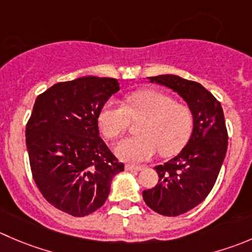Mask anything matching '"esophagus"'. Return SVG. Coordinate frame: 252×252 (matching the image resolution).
Wrapping results in <instances>:
<instances>
[{
    "mask_svg": "<svg viewBox=\"0 0 252 252\" xmlns=\"http://www.w3.org/2000/svg\"><path fill=\"white\" fill-rule=\"evenodd\" d=\"M126 170L128 171H140L143 170V166H138V165H126Z\"/></svg>",
    "mask_w": 252,
    "mask_h": 252,
    "instance_id": "1",
    "label": "esophagus"
}]
</instances>
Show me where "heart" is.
<instances>
[{
  "instance_id": "obj_1",
  "label": "heart",
  "mask_w": 252,
  "mask_h": 252,
  "mask_svg": "<svg viewBox=\"0 0 252 252\" xmlns=\"http://www.w3.org/2000/svg\"><path fill=\"white\" fill-rule=\"evenodd\" d=\"M138 122L135 133L116 146V153L129 162H143L155 155L177 154L191 138L194 118L192 109L176 102L172 96L155 90H139L124 97L123 104L109 99L98 113L103 135L116 140L128 129L130 121Z\"/></svg>"
}]
</instances>
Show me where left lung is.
<instances>
[{
	"mask_svg": "<svg viewBox=\"0 0 252 252\" xmlns=\"http://www.w3.org/2000/svg\"><path fill=\"white\" fill-rule=\"evenodd\" d=\"M177 92L192 109L193 131L177 156L156 166L158 183L143 198L154 212L176 217L191 211L212 191L228 149V130L218 99L201 84L176 75L149 77Z\"/></svg>",
	"mask_w": 252,
	"mask_h": 252,
	"instance_id": "obj_1",
	"label": "left lung"
}]
</instances>
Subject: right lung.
Instances as JSON below:
<instances>
[{"label":"right lung","instance_id":"1","mask_svg":"<svg viewBox=\"0 0 252 252\" xmlns=\"http://www.w3.org/2000/svg\"><path fill=\"white\" fill-rule=\"evenodd\" d=\"M119 91L111 77L58 82L39 94L26 126L33 180L59 211L85 217L103 206L111 181L124 170L99 136L98 113Z\"/></svg>","mask_w":252,"mask_h":252}]
</instances>
